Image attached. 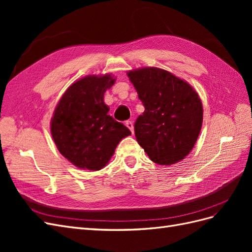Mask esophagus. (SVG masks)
Here are the masks:
<instances>
[{
    "label": "esophagus",
    "instance_id": "obj_1",
    "mask_svg": "<svg viewBox=\"0 0 252 252\" xmlns=\"http://www.w3.org/2000/svg\"><path fill=\"white\" fill-rule=\"evenodd\" d=\"M126 126L129 128V130L131 131V133H133V123L131 121H126Z\"/></svg>",
    "mask_w": 252,
    "mask_h": 252
}]
</instances>
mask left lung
<instances>
[{"label": "left lung", "mask_w": 252, "mask_h": 252, "mask_svg": "<svg viewBox=\"0 0 252 252\" xmlns=\"http://www.w3.org/2000/svg\"><path fill=\"white\" fill-rule=\"evenodd\" d=\"M127 75L145 107L134 123L140 146L158 165L182 161L192 150L202 128L199 94L186 81L161 68H139Z\"/></svg>", "instance_id": "1"}]
</instances>
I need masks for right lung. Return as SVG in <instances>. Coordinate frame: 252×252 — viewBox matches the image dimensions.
<instances>
[{
  "label": "right lung",
  "instance_id": "right-lung-1",
  "mask_svg": "<svg viewBox=\"0 0 252 252\" xmlns=\"http://www.w3.org/2000/svg\"><path fill=\"white\" fill-rule=\"evenodd\" d=\"M116 79L87 75L67 88L53 112L52 139L60 154L80 169L96 171L107 165L129 129L108 114L104 94Z\"/></svg>",
  "mask_w": 252,
  "mask_h": 252
}]
</instances>
